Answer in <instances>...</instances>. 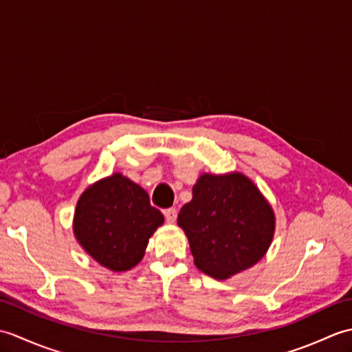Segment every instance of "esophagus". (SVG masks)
Returning <instances> with one entry per match:
<instances>
[{
    "instance_id": "1",
    "label": "esophagus",
    "mask_w": 352,
    "mask_h": 352,
    "mask_svg": "<svg viewBox=\"0 0 352 352\" xmlns=\"http://www.w3.org/2000/svg\"><path fill=\"white\" fill-rule=\"evenodd\" d=\"M164 218H166V222L168 223H174L175 219H177V210L175 208H166V210L163 212Z\"/></svg>"
}]
</instances>
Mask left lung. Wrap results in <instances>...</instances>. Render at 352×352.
<instances>
[{"label": "left lung", "mask_w": 352, "mask_h": 352, "mask_svg": "<svg viewBox=\"0 0 352 352\" xmlns=\"http://www.w3.org/2000/svg\"><path fill=\"white\" fill-rule=\"evenodd\" d=\"M195 266L227 280L263 258L275 233V213L241 172L201 174L192 199L178 213Z\"/></svg>", "instance_id": "1"}]
</instances>
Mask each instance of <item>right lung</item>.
I'll return each mask as SVG.
<instances>
[{"instance_id": "obj_1", "label": "right lung", "mask_w": 352, "mask_h": 352, "mask_svg": "<svg viewBox=\"0 0 352 352\" xmlns=\"http://www.w3.org/2000/svg\"><path fill=\"white\" fill-rule=\"evenodd\" d=\"M164 218L139 184L115 172L81 193L74 236L96 263L124 272L144 258L149 237Z\"/></svg>"}]
</instances>
